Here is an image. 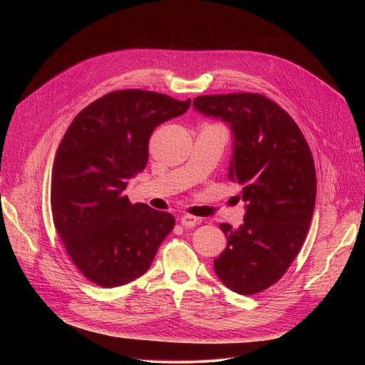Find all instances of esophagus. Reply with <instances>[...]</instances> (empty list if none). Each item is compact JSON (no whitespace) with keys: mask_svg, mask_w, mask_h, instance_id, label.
Returning <instances> with one entry per match:
<instances>
[{"mask_svg":"<svg viewBox=\"0 0 365 365\" xmlns=\"http://www.w3.org/2000/svg\"><path fill=\"white\" fill-rule=\"evenodd\" d=\"M199 222V218H196V217H193V215H183L182 218H180V224L183 225V227H186V228H192V227H195L196 224Z\"/></svg>","mask_w":365,"mask_h":365,"instance_id":"34e87169","label":"esophagus"}]
</instances>
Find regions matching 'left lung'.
<instances>
[{
  "label": "left lung",
  "instance_id": "left-lung-1",
  "mask_svg": "<svg viewBox=\"0 0 365 365\" xmlns=\"http://www.w3.org/2000/svg\"><path fill=\"white\" fill-rule=\"evenodd\" d=\"M193 107L231 128L228 179L245 203L238 228L220 225L227 247L214 269L232 292L255 294L282 279L306 238L317 199L314 158L292 117L263 95H203Z\"/></svg>",
  "mask_w": 365,
  "mask_h": 365
}]
</instances>
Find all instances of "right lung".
Instances as JSON below:
<instances>
[{"instance_id":"right-lung-1","label":"right lung","mask_w":365,"mask_h":365,"mask_svg":"<svg viewBox=\"0 0 365 365\" xmlns=\"http://www.w3.org/2000/svg\"><path fill=\"white\" fill-rule=\"evenodd\" d=\"M190 99L124 89L93 101L65 133L51 172V214L79 272L102 287L143 276L175 227L169 212L124 195L148 160L154 128L180 117Z\"/></svg>"}]
</instances>
